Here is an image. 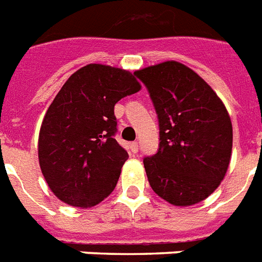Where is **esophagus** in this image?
Wrapping results in <instances>:
<instances>
[{
  "mask_svg": "<svg viewBox=\"0 0 262 262\" xmlns=\"http://www.w3.org/2000/svg\"><path fill=\"white\" fill-rule=\"evenodd\" d=\"M129 148H130V151L133 152V154H137V152H139V149H140V147H139V143H130V145H129Z\"/></svg>",
  "mask_w": 262,
  "mask_h": 262,
  "instance_id": "obj_1",
  "label": "esophagus"
}]
</instances>
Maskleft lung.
<instances>
[{"label":"left lung","instance_id":"obj_1","mask_svg":"<svg viewBox=\"0 0 262 262\" xmlns=\"http://www.w3.org/2000/svg\"><path fill=\"white\" fill-rule=\"evenodd\" d=\"M159 119V149L144 158L152 190L177 207L205 200L227 172L232 125L223 102L177 61L136 71Z\"/></svg>","mask_w":262,"mask_h":262}]
</instances>
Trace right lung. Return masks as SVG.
<instances>
[{
	"instance_id": "1",
	"label": "right lung",
	"mask_w": 262,
	"mask_h": 262,
	"mask_svg": "<svg viewBox=\"0 0 262 262\" xmlns=\"http://www.w3.org/2000/svg\"><path fill=\"white\" fill-rule=\"evenodd\" d=\"M140 88L130 72L90 63L59 90L43 118L38 155L43 177L61 201L90 208L114 190L129 158L114 139V106Z\"/></svg>"
}]
</instances>
